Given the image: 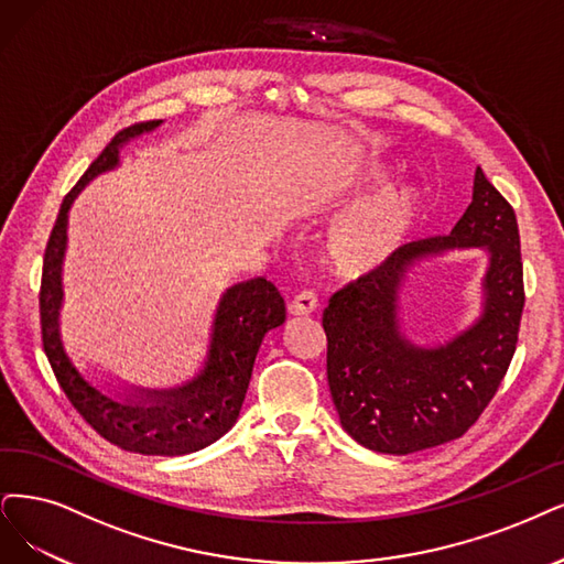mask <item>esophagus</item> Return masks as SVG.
I'll use <instances>...</instances> for the list:
<instances>
[{"label": "esophagus", "instance_id": "34e87169", "mask_svg": "<svg viewBox=\"0 0 564 564\" xmlns=\"http://www.w3.org/2000/svg\"><path fill=\"white\" fill-rule=\"evenodd\" d=\"M316 304H318V297L311 293V290H304V293H300V295L290 300L288 314L290 316H308V314H314Z\"/></svg>", "mask_w": 564, "mask_h": 564}]
</instances>
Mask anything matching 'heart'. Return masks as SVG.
I'll use <instances>...</instances> for the list:
<instances>
[{"instance_id": "heart-1", "label": "heart", "mask_w": 564, "mask_h": 564, "mask_svg": "<svg viewBox=\"0 0 564 564\" xmlns=\"http://www.w3.org/2000/svg\"><path fill=\"white\" fill-rule=\"evenodd\" d=\"M386 176L383 166L367 164L360 183L379 185ZM421 204L423 195L413 183L386 187L329 227L323 239V262L339 276H362L379 269L411 232Z\"/></svg>"}]
</instances>
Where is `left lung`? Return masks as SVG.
Segmentation results:
<instances>
[{
  "mask_svg": "<svg viewBox=\"0 0 564 564\" xmlns=\"http://www.w3.org/2000/svg\"><path fill=\"white\" fill-rule=\"evenodd\" d=\"M455 247L489 253L482 314L446 345L403 337L399 293L419 261ZM525 306L511 204L476 166L471 204L451 235L402 246L332 295L323 311L327 383L341 427L360 446L409 455L463 436L484 413L516 352Z\"/></svg>",
  "mask_w": 564,
  "mask_h": 564,
  "instance_id": "obj_1",
  "label": "left lung"
}]
</instances>
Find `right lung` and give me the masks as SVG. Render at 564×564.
Masks as SVG:
<instances>
[{
	"mask_svg": "<svg viewBox=\"0 0 564 564\" xmlns=\"http://www.w3.org/2000/svg\"><path fill=\"white\" fill-rule=\"evenodd\" d=\"M160 124L162 120H149L118 132L62 202L44 256L39 306L41 339L57 383L93 430L122 451L176 457L218 442L237 423L260 344L269 329L283 325L285 302L276 285L262 276L227 288L216 306L204 362L178 386H109L104 390L74 365L59 329L69 208L93 178L116 170L124 143L153 132Z\"/></svg>",
	"mask_w": 564,
	"mask_h": 564,
	"instance_id": "1",
	"label": "right lung"
}]
</instances>
